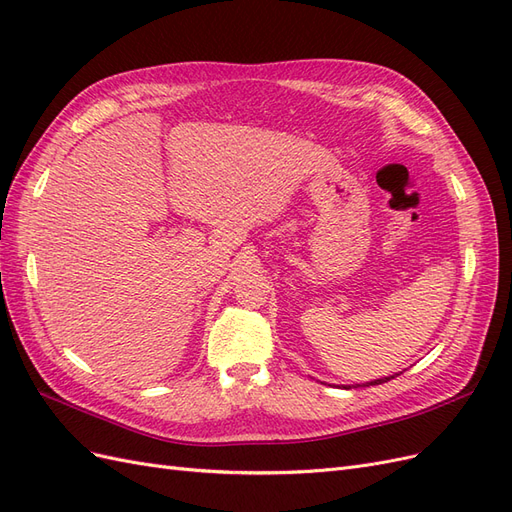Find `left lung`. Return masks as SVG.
<instances>
[{
	"label": "left lung",
	"mask_w": 512,
	"mask_h": 512,
	"mask_svg": "<svg viewBox=\"0 0 512 512\" xmlns=\"http://www.w3.org/2000/svg\"><path fill=\"white\" fill-rule=\"evenodd\" d=\"M395 376H399V374H395ZM395 376H386V378H378V380H371V382H365V384H356V386H374V384H382V382H389L391 378H395ZM354 386V384H352ZM352 386H344V389H352ZM356 386H354V389H356Z\"/></svg>",
	"instance_id": "8db88e82"
}]
</instances>
